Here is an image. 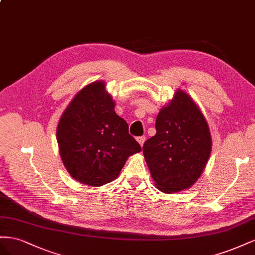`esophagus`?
<instances>
[{"label": "esophagus", "mask_w": 255, "mask_h": 255, "mask_svg": "<svg viewBox=\"0 0 255 255\" xmlns=\"http://www.w3.org/2000/svg\"><path fill=\"white\" fill-rule=\"evenodd\" d=\"M136 141L139 142V144L141 145V146H143V144H144V142H145V136H139L136 139Z\"/></svg>", "instance_id": "34e87169"}]
</instances>
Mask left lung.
<instances>
[{
    "label": "left lung",
    "instance_id": "left-lung-1",
    "mask_svg": "<svg viewBox=\"0 0 255 255\" xmlns=\"http://www.w3.org/2000/svg\"><path fill=\"white\" fill-rule=\"evenodd\" d=\"M156 134L145 141L143 155L155 186L164 193L192 187L212 152V135L205 116L180 89L157 115Z\"/></svg>",
    "mask_w": 255,
    "mask_h": 255
}]
</instances>
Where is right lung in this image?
I'll use <instances>...</instances> for the list:
<instances>
[{
	"instance_id": "obj_1",
	"label": "right lung",
	"mask_w": 255,
	"mask_h": 255,
	"mask_svg": "<svg viewBox=\"0 0 255 255\" xmlns=\"http://www.w3.org/2000/svg\"><path fill=\"white\" fill-rule=\"evenodd\" d=\"M114 108L106 83L98 80L76 94L57 124L56 140L64 166L83 185L110 183L127 159L142 149Z\"/></svg>"
}]
</instances>
